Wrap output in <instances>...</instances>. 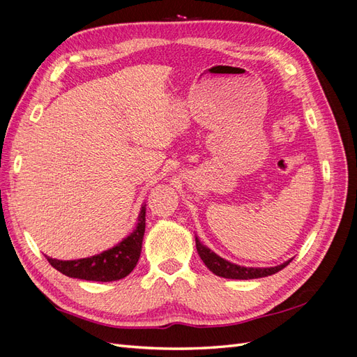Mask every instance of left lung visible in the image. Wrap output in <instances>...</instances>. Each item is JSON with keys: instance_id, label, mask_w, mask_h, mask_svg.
Wrapping results in <instances>:
<instances>
[{"instance_id": "1", "label": "left lung", "mask_w": 357, "mask_h": 357, "mask_svg": "<svg viewBox=\"0 0 357 357\" xmlns=\"http://www.w3.org/2000/svg\"><path fill=\"white\" fill-rule=\"evenodd\" d=\"M195 241H197V250L202 259V262L207 265L210 271H213L215 275L223 277V278L250 280V278L268 277V275H273L278 271H282L284 266H287L290 264V261H287L283 265L271 266V268H245V266H240V265H235V264L225 261V259H222L220 256L211 252L210 248L202 245L198 238Z\"/></svg>"}]
</instances>
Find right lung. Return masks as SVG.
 I'll return each instance as SVG.
<instances>
[{"instance_id":"right-lung-1","label":"right lung","mask_w":357,"mask_h":357,"mask_svg":"<svg viewBox=\"0 0 357 357\" xmlns=\"http://www.w3.org/2000/svg\"><path fill=\"white\" fill-rule=\"evenodd\" d=\"M146 231V205L138 215L137 229L121 244L101 255L77 261H58L47 256L49 264L59 273L73 278L89 282H116L131 274L142 253L143 236Z\"/></svg>"}]
</instances>
